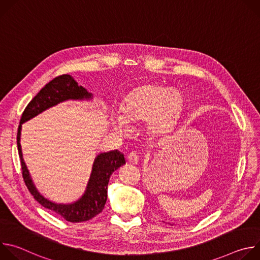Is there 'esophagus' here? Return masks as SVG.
<instances>
[{
  "label": "esophagus",
  "mask_w": 260,
  "mask_h": 260,
  "mask_svg": "<svg viewBox=\"0 0 260 260\" xmlns=\"http://www.w3.org/2000/svg\"><path fill=\"white\" fill-rule=\"evenodd\" d=\"M127 160L131 164H138L139 162V155L137 152H132L127 155Z\"/></svg>",
  "instance_id": "1"
}]
</instances>
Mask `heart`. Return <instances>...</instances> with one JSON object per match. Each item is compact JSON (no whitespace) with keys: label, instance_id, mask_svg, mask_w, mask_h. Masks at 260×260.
I'll use <instances>...</instances> for the list:
<instances>
[{"label":"heart","instance_id":"b5f03b06","mask_svg":"<svg viewBox=\"0 0 260 260\" xmlns=\"http://www.w3.org/2000/svg\"><path fill=\"white\" fill-rule=\"evenodd\" d=\"M184 109V96L176 88L144 83L128 91L120 105L121 113H112L110 124L118 134L128 131V122H142L153 135L170 132Z\"/></svg>","mask_w":260,"mask_h":260}]
</instances>
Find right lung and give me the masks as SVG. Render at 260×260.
Returning a JSON list of instances; mask_svg holds the SVG:
<instances>
[{
  "instance_id": "1",
  "label": "right lung",
  "mask_w": 260,
  "mask_h": 260,
  "mask_svg": "<svg viewBox=\"0 0 260 260\" xmlns=\"http://www.w3.org/2000/svg\"><path fill=\"white\" fill-rule=\"evenodd\" d=\"M73 101L92 100V93L88 92L83 86L78 85L71 75H61L46 84L24 109L17 131V147L21 162L22 177L27 189L34 199L44 208L53 211L70 222L87 221L100 214L107 202L108 183L111 175L117 169L125 165L124 155L117 149L103 152L95 156L90 177L87 182L84 193L76 202L71 204H57L44 198L35 186L29 172L22 157L20 135L21 124L44 112L45 110L56 106L59 103Z\"/></svg>"
}]
</instances>
